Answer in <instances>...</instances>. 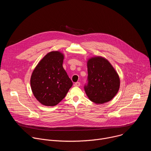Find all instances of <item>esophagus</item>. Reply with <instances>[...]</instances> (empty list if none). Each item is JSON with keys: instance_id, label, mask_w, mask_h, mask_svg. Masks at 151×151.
Here are the masks:
<instances>
[{"instance_id": "obj_1", "label": "esophagus", "mask_w": 151, "mask_h": 151, "mask_svg": "<svg viewBox=\"0 0 151 151\" xmlns=\"http://www.w3.org/2000/svg\"><path fill=\"white\" fill-rule=\"evenodd\" d=\"M80 85H81V83H80V82H76V83H74V86H75V87H79Z\"/></svg>"}]
</instances>
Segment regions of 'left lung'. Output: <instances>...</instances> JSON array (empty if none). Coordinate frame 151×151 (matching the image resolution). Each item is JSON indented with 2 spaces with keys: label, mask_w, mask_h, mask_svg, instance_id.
Masks as SVG:
<instances>
[{
  "label": "left lung",
  "mask_w": 151,
  "mask_h": 151,
  "mask_svg": "<svg viewBox=\"0 0 151 151\" xmlns=\"http://www.w3.org/2000/svg\"><path fill=\"white\" fill-rule=\"evenodd\" d=\"M88 82L84 90L89 99L97 104L111 101L119 89L120 79L112 64L104 57L97 56L87 61Z\"/></svg>",
  "instance_id": "obj_1"
}]
</instances>
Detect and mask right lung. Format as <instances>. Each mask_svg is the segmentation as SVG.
Instances as JSON below:
<instances>
[{"instance_id": "add662e5", "label": "right lung", "mask_w": 151, "mask_h": 151, "mask_svg": "<svg viewBox=\"0 0 151 151\" xmlns=\"http://www.w3.org/2000/svg\"><path fill=\"white\" fill-rule=\"evenodd\" d=\"M64 54L51 51L37 64L30 78L32 93L43 105L58 104L72 87L73 83L63 67Z\"/></svg>"}]
</instances>
